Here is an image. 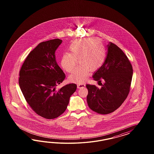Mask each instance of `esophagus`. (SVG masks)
<instances>
[{"label":"esophagus","instance_id":"obj_1","mask_svg":"<svg viewBox=\"0 0 154 154\" xmlns=\"http://www.w3.org/2000/svg\"><path fill=\"white\" fill-rule=\"evenodd\" d=\"M85 86V84H77V88L79 89H81V88H84Z\"/></svg>","mask_w":154,"mask_h":154}]
</instances>
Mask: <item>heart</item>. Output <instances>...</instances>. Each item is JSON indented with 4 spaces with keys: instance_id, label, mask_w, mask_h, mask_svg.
<instances>
[{
    "instance_id": "1",
    "label": "heart",
    "mask_w": 154,
    "mask_h": 154,
    "mask_svg": "<svg viewBox=\"0 0 154 154\" xmlns=\"http://www.w3.org/2000/svg\"><path fill=\"white\" fill-rule=\"evenodd\" d=\"M69 52L61 57V65L64 70L72 72L77 63L79 65L75 69L69 79L71 82L82 83L89 75L90 70L94 72L103 65L106 57V50L100 41L94 38L75 40L68 47Z\"/></svg>"
}]
</instances>
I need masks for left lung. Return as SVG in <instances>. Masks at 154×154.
Returning a JSON list of instances; mask_svg holds the SVG:
<instances>
[{"label":"left lung","mask_w":154,"mask_h":154,"mask_svg":"<svg viewBox=\"0 0 154 154\" xmlns=\"http://www.w3.org/2000/svg\"><path fill=\"white\" fill-rule=\"evenodd\" d=\"M107 56L103 65L94 74V80L104 83L99 89L87 84V102L89 108L99 114L115 111L125 100L131 90L133 68L125 53L112 42L107 45Z\"/></svg>","instance_id":"obj_1"}]
</instances>
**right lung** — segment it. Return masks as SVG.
<instances>
[{
  "label": "right lung",
  "mask_w": 154,
  "mask_h": 154,
  "mask_svg": "<svg viewBox=\"0 0 154 154\" xmlns=\"http://www.w3.org/2000/svg\"><path fill=\"white\" fill-rule=\"evenodd\" d=\"M61 42L55 39L39 43L26 57L19 73V85L26 102L47 119H55L65 112L77 89L76 84H69L55 90L65 79L55 55Z\"/></svg>",
  "instance_id": "1"
}]
</instances>
